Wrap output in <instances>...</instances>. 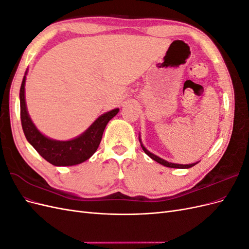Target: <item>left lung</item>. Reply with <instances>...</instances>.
I'll use <instances>...</instances> for the list:
<instances>
[{
    "label": "left lung",
    "mask_w": 249,
    "mask_h": 249,
    "mask_svg": "<svg viewBox=\"0 0 249 249\" xmlns=\"http://www.w3.org/2000/svg\"><path fill=\"white\" fill-rule=\"evenodd\" d=\"M139 141H140V144H141V147L143 149V152H144L149 158H152V159L158 163H160L161 165H164V166L166 167H170V168H182V169H186V168H190L192 166H194V165H196L198 162L196 163H192V164H177V163H171V162H168L166 160L162 159V158L158 157L156 155H154L153 153H150L149 150H147V148L143 145V143L141 141V138H140V135H139Z\"/></svg>",
    "instance_id": "obj_1"
}]
</instances>
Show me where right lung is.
<instances>
[{
    "label": "right lung",
    "instance_id": "add662e5",
    "mask_svg": "<svg viewBox=\"0 0 249 249\" xmlns=\"http://www.w3.org/2000/svg\"><path fill=\"white\" fill-rule=\"evenodd\" d=\"M26 71L19 90L20 120L22 131L28 142L31 144L44 160L55 166H72L88 160L99 147L103 133L107 124L114 117L119 109H113L97 117L88 129L71 140H55L43 135L37 129L29 115L26 104L25 85Z\"/></svg>",
    "mask_w": 249,
    "mask_h": 249
}]
</instances>
